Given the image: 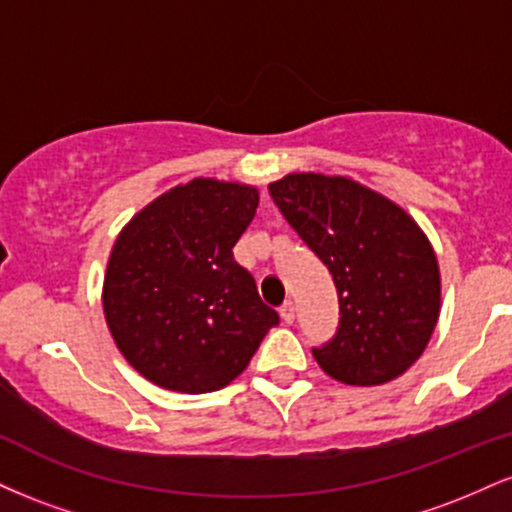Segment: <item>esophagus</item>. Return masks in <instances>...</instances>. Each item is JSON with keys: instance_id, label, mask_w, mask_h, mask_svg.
<instances>
[{"instance_id": "obj_1", "label": "esophagus", "mask_w": 512, "mask_h": 512, "mask_svg": "<svg viewBox=\"0 0 512 512\" xmlns=\"http://www.w3.org/2000/svg\"><path fill=\"white\" fill-rule=\"evenodd\" d=\"M281 320L286 322V325H291L293 320H296V305H293V301H286L284 305H281Z\"/></svg>"}]
</instances>
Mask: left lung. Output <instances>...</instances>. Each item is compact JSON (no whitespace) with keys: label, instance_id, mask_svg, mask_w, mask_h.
Here are the masks:
<instances>
[{"label":"left lung","instance_id":"8db88e82","mask_svg":"<svg viewBox=\"0 0 512 512\" xmlns=\"http://www.w3.org/2000/svg\"><path fill=\"white\" fill-rule=\"evenodd\" d=\"M269 195L330 269L339 327L315 361L339 383H390L424 354L440 315L431 240L399 204L344 175L289 173Z\"/></svg>","mask_w":512,"mask_h":512}]
</instances>
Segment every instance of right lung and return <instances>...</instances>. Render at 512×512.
<instances>
[{"label":"right lung","instance_id":"add662e5","mask_svg":"<svg viewBox=\"0 0 512 512\" xmlns=\"http://www.w3.org/2000/svg\"><path fill=\"white\" fill-rule=\"evenodd\" d=\"M257 204V187L195 178L146 204L117 236L103 279L105 322L129 366L163 390H221L279 325L233 260Z\"/></svg>","mask_w":512,"mask_h":512}]
</instances>
